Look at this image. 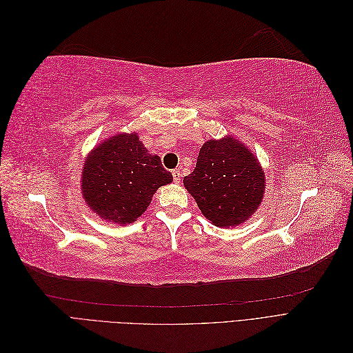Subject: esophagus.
Instances as JSON below:
<instances>
[{"mask_svg": "<svg viewBox=\"0 0 353 353\" xmlns=\"http://www.w3.org/2000/svg\"><path fill=\"white\" fill-rule=\"evenodd\" d=\"M172 175H174V181H175V183L179 184L181 176H183V172H181L179 169H174V170H172Z\"/></svg>", "mask_w": 353, "mask_h": 353, "instance_id": "34e87169", "label": "esophagus"}]
</instances>
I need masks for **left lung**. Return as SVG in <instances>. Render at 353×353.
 Returning <instances> with one entry per match:
<instances>
[{"label": "left lung", "instance_id": "1", "mask_svg": "<svg viewBox=\"0 0 353 353\" xmlns=\"http://www.w3.org/2000/svg\"><path fill=\"white\" fill-rule=\"evenodd\" d=\"M184 187L210 223L234 228L259 209L266 188L262 165L237 137L225 135L201 145Z\"/></svg>", "mask_w": 353, "mask_h": 353}]
</instances>
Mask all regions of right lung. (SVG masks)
<instances>
[{
  "label": "right lung",
  "mask_w": 353,
  "mask_h": 353,
  "mask_svg": "<svg viewBox=\"0 0 353 353\" xmlns=\"http://www.w3.org/2000/svg\"><path fill=\"white\" fill-rule=\"evenodd\" d=\"M174 181L157 154L147 152L138 132H119L85 157L81 194L104 222L128 225L150 206L156 191Z\"/></svg>",
  "instance_id": "obj_1"
}]
</instances>
